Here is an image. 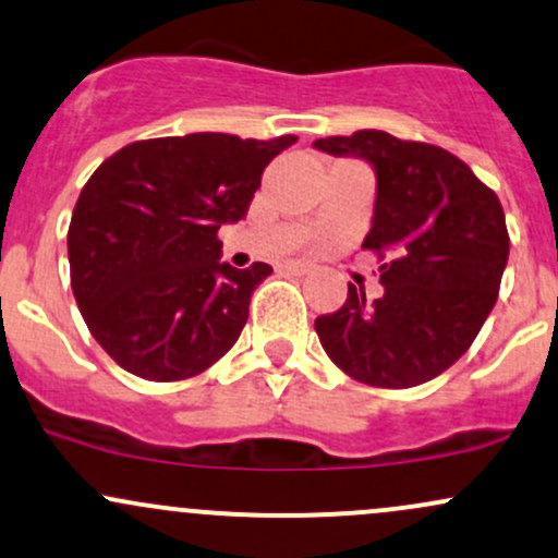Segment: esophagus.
<instances>
[{
	"label": "esophagus",
	"instance_id": "esophagus-1",
	"mask_svg": "<svg viewBox=\"0 0 558 558\" xmlns=\"http://www.w3.org/2000/svg\"><path fill=\"white\" fill-rule=\"evenodd\" d=\"M286 269H289V272H296V275H307L310 265H307V262L293 259V262H286Z\"/></svg>",
	"mask_w": 558,
	"mask_h": 558
}]
</instances>
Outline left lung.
Segmentation results:
<instances>
[{
	"label": "left lung",
	"instance_id": "obj_1",
	"mask_svg": "<svg viewBox=\"0 0 558 558\" xmlns=\"http://www.w3.org/2000/svg\"><path fill=\"white\" fill-rule=\"evenodd\" d=\"M328 156L376 171L363 248L389 251L384 293L349 286L344 307L315 320L328 357L354 381L408 389L448 371L471 347L498 299L508 232L498 195L461 158L426 143L363 130L315 140Z\"/></svg>",
	"mask_w": 558,
	"mask_h": 558
}]
</instances>
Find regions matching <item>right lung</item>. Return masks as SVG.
Wrapping results in <instances>:
<instances>
[{
    "label": "right lung",
    "instance_id": "obj_1",
    "mask_svg": "<svg viewBox=\"0 0 558 558\" xmlns=\"http://www.w3.org/2000/svg\"><path fill=\"white\" fill-rule=\"evenodd\" d=\"M296 143L193 132L102 161L73 209L71 289L89 333L148 381L198 376L235 344L265 262H222L217 230L246 217L262 171Z\"/></svg>",
    "mask_w": 558,
    "mask_h": 558
}]
</instances>
